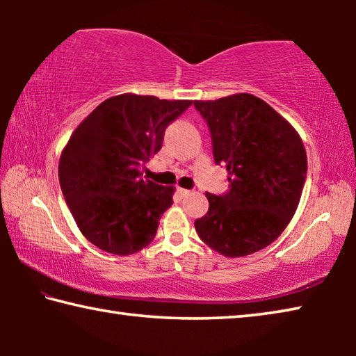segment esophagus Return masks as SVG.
Masks as SVG:
<instances>
[{
  "label": "esophagus",
  "mask_w": 356,
  "mask_h": 356,
  "mask_svg": "<svg viewBox=\"0 0 356 356\" xmlns=\"http://www.w3.org/2000/svg\"><path fill=\"white\" fill-rule=\"evenodd\" d=\"M177 193H179V195L182 196V197L191 195V191H190V190H186V188H177Z\"/></svg>",
  "instance_id": "34e87169"
}]
</instances>
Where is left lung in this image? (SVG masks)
<instances>
[{"label": "left lung", "mask_w": 356, "mask_h": 356, "mask_svg": "<svg viewBox=\"0 0 356 356\" xmlns=\"http://www.w3.org/2000/svg\"><path fill=\"white\" fill-rule=\"evenodd\" d=\"M206 119L216 165L231 190L206 193L209 212L195 221L200 238L226 257L264 250L281 236L298 207L308 171L303 141L291 122L256 95L195 100Z\"/></svg>", "instance_id": "1"}]
</instances>
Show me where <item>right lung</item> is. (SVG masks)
Returning a JSON list of instances; mask_svg holds the SVG:
<instances>
[{
    "label": "right lung",
    "instance_id": "obj_1",
    "mask_svg": "<svg viewBox=\"0 0 356 356\" xmlns=\"http://www.w3.org/2000/svg\"><path fill=\"white\" fill-rule=\"evenodd\" d=\"M191 100L120 94L75 129L59 159V185L78 229L110 254L129 256L152 242L174 186L143 179L165 130Z\"/></svg>",
    "mask_w": 356,
    "mask_h": 356
}]
</instances>
